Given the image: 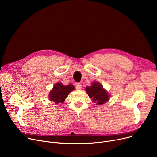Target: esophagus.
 I'll return each instance as SVG.
<instances>
[{
  "instance_id": "esophagus-1",
  "label": "esophagus",
  "mask_w": 157,
  "mask_h": 157,
  "mask_svg": "<svg viewBox=\"0 0 157 157\" xmlns=\"http://www.w3.org/2000/svg\"><path fill=\"white\" fill-rule=\"evenodd\" d=\"M75 86L77 90H81V88H82V86H81V84L79 83H75Z\"/></svg>"
}]
</instances>
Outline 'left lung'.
<instances>
[{
    "mask_svg": "<svg viewBox=\"0 0 157 157\" xmlns=\"http://www.w3.org/2000/svg\"><path fill=\"white\" fill-rule=\"evenodd\" d=\"M86 93L97 105H102L109 100V94L98 82H94L86 88Z\"/></svg>",
    "mask_w": 157,
    "mask_h": 157,
    "instance_id": "obj_1",
    "label": "left lung"
}]
</instances>
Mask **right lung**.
Here are the masks:
<instances>
[{"label":"right lung","instance_id":"obj_1","mask_svg":"<svg viewBox=\"0 0 157 157\" xmlns=\"http://www.w3.org/2000/svg\"><path fill=\"white\" fill-rule=\"evenodd\" d=\"M74 90L75 87L72 84L64 86L60 82L56 83L53 86V88L50 91L49 96H48L49 99L51 101L55 102L56 105L62 103L67 98L69 94Z\"/></svg>","mask_w":157,"mask_h":157}]
</instances>
